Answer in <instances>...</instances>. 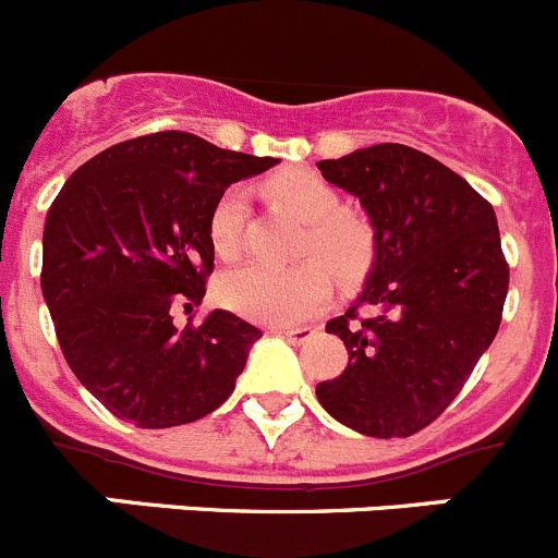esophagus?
<instances>
[{"instance_id": "1", "label": "esophagus", "mask_w": 558, "mask_h": 558, "mask_svg": "<svg viewBox=\"0 0 558 558\" xmlns=\"http://www.w3.org/2000/svg\"><path fill=\"white\" fill-rule=\"evenodd\" d=\"M279 333H282L284 339H290L293 344H304L310 342L317 331L312 326H295V328H279Z\"/></svg>"}]
</instances>
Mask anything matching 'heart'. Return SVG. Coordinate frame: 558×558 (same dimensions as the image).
I'll return each mask as SVG.
<instances>
[{
	"instance_id": "b5f03b06",
	"label": "heart",
	"mask_w": 558,
	"mask_h": 558,
	"mask_svg": "<svg viewBox=\"0 0 558 558\" xmlns=\"http://www.w3.org/2000/svg\"><path fill=\"white\" fill-rule=\"evenodd\" d=\"M265 191L270 199L284 205L290 214L310 225L304 252L320 254L329 265L317 257H306L282 268L263 263L241 265L235 270H227L219 279V299L238 315L252 317L257 323L293 326L315 315L331 295L328 267L342 282H353L369 268L375 254V235L373 227L362 216L337 210V191L326 180L304 169L276 174L268 180ZM246 214V191L230 189L221 194L208 219V238L216 257H238Z\"/></svg>"
}]
</instances>
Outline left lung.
Instances as JSON below:
<instances>
[{"label": "left lung", "mask_w": 558, "mask_h": 558, "mask_svg": "<svg viewBox=\"0 0 558 558\" xmlns=\"http://www.w3.org/2000/svg\"><path fill=\"white\" fill-rule=\"evenodd\" d=\"M317 169L362 203L375 235L362 293L326 323L348 367L317 384V400L355 433L408 438L447 411L496 339L509 288L496 214L458 172L405 145Z\"/></svg>", "instance_id": "8db88e82"}]
</instances>
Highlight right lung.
Masks as SVG:
<instances>
[{
    "mask_svg": "<svg viewBox=\"0 0 558 558\" xmlns=\"http://www.w3.org/2000/svg\"><path fill=\"white\" fill-rule=\"evenodd\" d=\"M274 163L161 131L106 147L51 203L40 290L68 367L117 418L178 427L232 395L259 328L216 310L180 331L172 306L203 301L227 185Z\"/></svg>",
    "mask_w": 558,
    "mask_h": 558,
    "instance_id": "1",
    "label": "right lung"
}]
</instances>
